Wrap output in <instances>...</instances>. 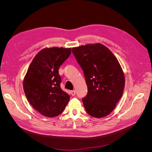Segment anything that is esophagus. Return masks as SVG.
I'll return each mask as SVG.
<instances>
[{"instance_id": "34e87169", "label": "esophagus", "mask_w": 152, "mask_h": 152, "mask_svg": "<svg viewBox=\"0 0 152 152\" xmlns=\"http://www.w3.org/2000/svg\"><path fill=\"white\" fill-rule=\"evenodd\" d=\"M70 93H71V94L72 95V96H75V91H70Z\"/></svg>"}]
</instances>
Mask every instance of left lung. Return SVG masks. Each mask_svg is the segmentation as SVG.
Wrapping results in <instances>:
<instances>
[{
  "instance_id": "8db88e82",
  "label": "left lung",
  "mask_w": 152,
  "mask_h": 152,
  "mask_svg": "<svg viewBox=\"0 0 152 152\" xmlns=\"http://www.w3.org/2000/svg\"><path fill=\"white\" fill-rule=\"evenodd\" d=\"M84 72L87 94L82 98L87 113L96 118L108 115L121 98L125 78L117 59L101 44L72 48Z\"/></svg>"
}]
</instances>
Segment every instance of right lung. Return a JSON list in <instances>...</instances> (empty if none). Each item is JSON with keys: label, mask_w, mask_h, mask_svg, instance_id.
I'll list each match as a JSON object with an SVG mask.
<instances>
[{"label": "right lung", "mask_w": 152, "mask_h": 152, "mask_svg": "<svg viewBox=\"0 0 152 152\" xmlns=\"http://www.w3.org/2000/svg\"><path fill=\"white\" fill-rule=\"evenodd\" d=\"M71 48H45L32 60L23 81L29 103L37 111L48 117L61 114L70 100L63 91L59 68L70 56Z\"/></svg>", "instance_id": "add662e5"}]
</instances>
